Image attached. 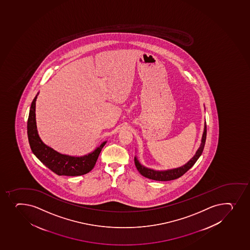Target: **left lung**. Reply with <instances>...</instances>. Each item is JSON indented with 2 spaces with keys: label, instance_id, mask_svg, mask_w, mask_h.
I'll list each match as a JSON object with an SVG mask.
<instances>
[{
  "label": "left lung",
  "instance_id": "8db88e82",
  "mask_svg": "<svg viewBox=\"0 0 250 250\" xmlns=\"http://www.w3.org/2000/svg\"><path fill=\"white\" fill-rule=\"evenodd\" d=\"M206 137L207 125L206 122H205L204 134H203V138H202V144H201L200 147L196 152V154L193 156V157H192V159L188 163H186V165L181 167L173 169V170H164V171H157V170H151V169H148V168L145 167L144 166H142L139 163L136 157H134V163H135L137 170H139V173L142 175H144L145 177L148 178V179H151V180H158V181H168V180L178 179L180 176H182L185 173L187 172L195 164L197 160L199 158L201 154H202V152L204 151L205 142H206Z\"/></svg>",
  "mask_w": 250,
  "mask_h": 250
}]
</instances>
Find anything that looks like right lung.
Instances as JSON below:
<instances>
[{
  "mask_svg": "<svg viewBox=\"0 0 250 250\" xmlns=\"http://www.w3.org/2000/svg\"><path fill=\"white\" fill-rule=\"evenodd\" d=\"M38 95L39 93L32 102L27 123L28 143L31 147L32 152L41 161L42 163H43L46 167L49 168L50 170L57 175L76 176L89 172L94 167L98 156L105 145V142L103 143L90 154L80 157L61 154L44 145L38 134L35 120V104Z\"/></svg>",
  "mask_w": 250,
  "mask_h": 250,
  "instance_id": "1",
  "label": "right lung"
}]
</instances>
